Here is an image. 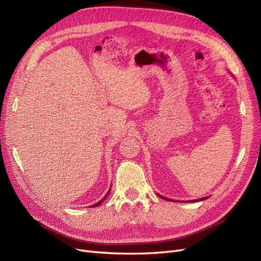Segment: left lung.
<instances>
[{"mask_svg": "<svg viewBox=\"0 0 261 261\" xmlns=\"http://www.w3.org/2000/svg\"><path fill=\"white\" fill-rule=\"evenodd\" d=\"M158 196L159 197H162V198H164V199H166V200H170V201H172V199H169V198H167V197H164V196H162V195H159L158 194ZM207 197H204V198H200V199H194V200H189V201H191V203H193V201H198V200H204V199H206ZM174 201V200H173Z\"/></svg>", "mask_w": 261, "mask_h": 261, "instance_id": "8db88e82", "label": "left lung"}]
</instances>
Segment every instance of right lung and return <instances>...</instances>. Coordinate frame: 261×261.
Returning <instances> with one entry per match:
<instances>
[{
    "label": "right lung",
    "instance_id": "1",
    "mask_svg": "<svg viewBox=\"0 0 261 261\" xmlns=\"http://www.w3.org/2000/svg\"><path fill=\"white\" fill-rule=\"evenodd\" d=\"M109 192H111V189H109V191H108V193H109ZM108 193H107V194H106V195H105V196H104V197H103V199H100V200H99V201H97V203H96V204H94V205H92V206H91V207H97V206H99V205H100V204H102V203H103V201H104V200H105V199H106V197H107V195H108Z\"/></svg>",
    "mask_w": 261,
    "mask_h": 261
}]
</instances>
